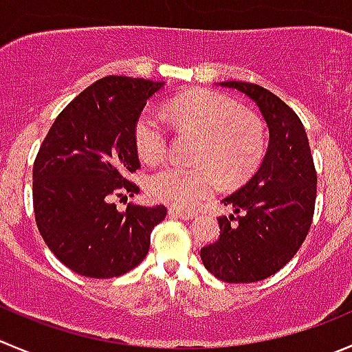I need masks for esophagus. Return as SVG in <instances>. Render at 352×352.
<instances>
[{"mask_svg": "<svg viewBox=\"0 0 352 352\" xmlns=\"http://www.w3.org/2000/svg\"><path fill=\"white\" fill-rule=\"evenodd\" d=\"M168 214H170V217H172V218H179V220H192V218L196 217V214H194V213H187V211H180V210H177V208H170Z\"/></svg>", "mask_w": 352, "mask_h": 352, "instance_id": "obj_1", "label": "esophagus"}]
</instances>
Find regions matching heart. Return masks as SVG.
<instances>
[{"instance_id": "b5f03b06", "label": "heart", "mask_w": 352, "mask_h": 352, "mask_svg": "<svg viewBox=\"0 0 352 352\" xmlns=\"http://www.w3.org/2000/svg\"><path fill=\"white\" fill-rule=\"evenodd\" d=\"M179 127L199 134L196 165H166L149 179L156 201L180 210L196 208L225 182H239L254 172L267 148L265 125L256 115L241 111L235 101L214 93L177 98L166 108ZM134 144L144 162L155 163L168 148V124L155 108L141 111L134 125Z\"/></svg>"}]
</instances>
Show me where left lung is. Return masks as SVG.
Returning <instances> with one entry per match:
<instances>
[{"label": "left lung", "mask_w": 352, "mask_h": 352, "mask_svg": "<svg viewBox=\"0 0 352 352\" xmlns=\"http://www.w3.org/2000/svg\"><path fill=\"white\" fill-rule=\"evenodd\" d=\"M218 85L254 101L270 132L254 175L221 199L234 214L218 218L220 237L201 249L210 274L228 284H249L277 274L305 242L315 213L316 170L302 122L280 98L251 82Z\"/></svg>", "instance_id": "left-lung-1"}]
</instances>
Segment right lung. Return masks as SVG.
Returning <instances> with one entry per match:
<instances>
[{"instance_id": "add662e5", "label": "right lung", "mask_w": 352, "mask_h": 352, "mask_svg": "<svg viewBox=\"0 0 352 352\" xmlns=\"http://www.w3.org/2000/svg\"><path fill=\"white\" fill-rule=\"evenodd\" d=\"M163 82L108 75L65 107L41 144L32 170L36 223L44 242L72 272L120 277L146 258L165 206L115 197L139 192L127 173L141 166L134 125Z\"/></svg>"}]
</instances>
